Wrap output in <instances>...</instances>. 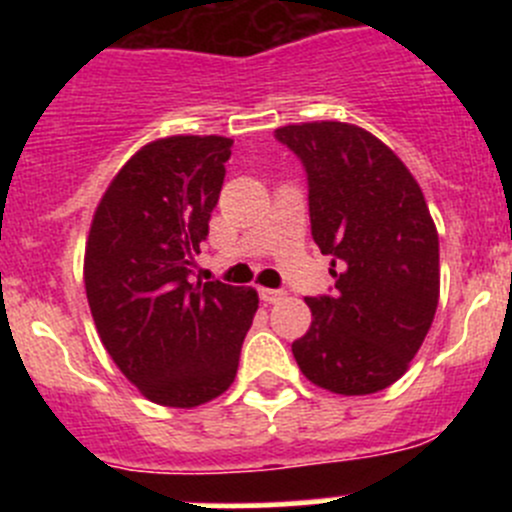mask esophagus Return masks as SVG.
<instances>
[{
  "label": "esophagus",
  "instance_id": "obj_1",
  "mask_svg": "<svg viewBox=\"0 0 512 512\" xmlns=\"http://www.w3.org/2000/svg\"><path fill=\"white\" fill-rule=\"evenodd\" d=\"M282 297H285V292H282V289L260 287V299H262V302H267V304H275V302H280Z\"/></svg>",
  "mask_w": 512,
  "mask_h": 512
}]
</instances>
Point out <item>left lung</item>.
I'll list each match as a JSON object with an SVG mask.
<instances>
[{"mask_svg":"<svg viewBox=\"0 0 512 512\" xmlns=\"http://www.w3.org/2000/svg\"><path fill=\"white\" fill-rule=\"evenodd\" d=\"M275 136L307 170L312 237L337 280L332 294L307 297L312 324L292 354L332 394H376L406 374L438 307L426 198L401 158L352 123H299Z\"/></svg>","mask_w":512,"mask_h":512,"instance_id":"obj_1","label":"left lung"}]
</instances>
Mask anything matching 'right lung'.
<instances>
[{
  "mask_svg": "<svg viewBox=\"0 0 512 512\" xmlns=\"http://www.w3.org/2000/svg\"><path fill=\"white\" fill-rule=\"evenodd\" d=\"M230 138L170 136L136 153L103 193L84 285L103 347L146 399L193 409L237 374L257 312L252 287L193 282Z\"/></svg>",
  "mask_w": 512,
  "mask_h": 512,
  "instance_id": "add662e5",
  "label": "right lung"
}]
</instances>
